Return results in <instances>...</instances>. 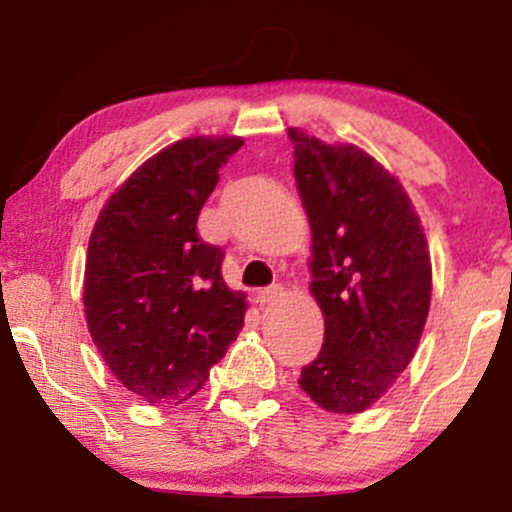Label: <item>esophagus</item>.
Masks as SVG:
<instances>
[{"mask_svg": "<svg viewBox=\"0 0 512 512\" xmlns=\"http://www.w3.org/2000/svg\"><path fill=\"white\" fill-rule=\"evenodd\" d=\"M282 286L279 284H275V286H270V289H263V291H258V303L261 305H268V303H275V300L282 296Z\"/></svg>", "mask_w": 512, "mask_h": 512, "instance_id": "1", "label": "esophagus"}]
</instances>
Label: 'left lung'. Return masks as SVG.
<instances>
[{
	"label": "left lung",
	"mask_w": 512,
	"mask_h": 512,
	"mask_svg": "<svg viewBox=\"0 0 512 512\" xmlns=\"http://www.w3.org/2000/svg\"><path fill=\"white\" fill-rule=\"evenodd\" d=\"M293 174L312 233L310 293L324 347L300 389L335 415H356L394 387L422 340L431 307V254L401 181L354 144L300 128Z\"/></svg>",
	"instance_id": "obj_1"
}]
</instances>
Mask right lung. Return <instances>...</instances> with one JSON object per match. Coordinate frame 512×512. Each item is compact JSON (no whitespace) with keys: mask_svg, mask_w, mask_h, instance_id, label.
Listing matches in <instances>:
<instances>
[{"mask_svg":"<svg viewBox=\"0 0 512 512\" xmlns=\"http://www.w3.org/2000/svg\"><path fill=\"white\" fill-rule=\"evenodd\" d=\"M242 137H186L144 160L97 214L83 314L116 380L149 405L191 398L244 326L247 296L198 216Z\"/></svg>","mask_w":512,"mask_h":512,"instance_id":"right-lung-1","label":"right lung"}]
</instances>
